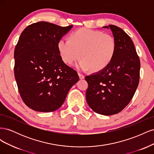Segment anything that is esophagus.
Wrapping results in <instances>:
<instances>
[{"label": "esophagus", "instance_id": "esophagus-1", "mask_svg": "<svg viewBox=\"0 0 154 154\" xmlns=\"http://www.w3.org/2000/svg\"><path fill=\"white\" fill-rule=\"evenodd\" d=\"M78 76H79V78H80V80H82V79H84V78H85V76L83 75V74H81V73H78Z\"/></svg>", "mask_w": 154, "mask_h": 154}]
</instances>
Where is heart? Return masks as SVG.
I'll return each mask as SVG.
<instances>
[{
    "mask_svg": "<svg viewBox=\"0 0 154 154\" xmlns=\"http://www.w3.org/2000/svg\"><path fill=\"white\" fill-rule=\"evenodd\" d=\"M58 49L63 61L72 65L82 58L76 67L99 71L112 61L117 45L113 36L100 31L82 28L72 32L71 40L63 37L58 42Z\"/></svg>",
    "mask_w": 154,
    "mask_h": 154,
    "instance_id": "b5f03b06",
    "label": "heart"
}]
</instances>
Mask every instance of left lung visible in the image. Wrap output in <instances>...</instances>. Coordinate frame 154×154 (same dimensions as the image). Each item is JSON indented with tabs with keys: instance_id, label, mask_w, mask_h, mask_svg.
<instances>
[{
	"instance_id": "1",
	"label": "left lung",
	"mask_w": 154,
	"mask_h": 154,
	"mask_svg": "<svg viewBox=\"0 0 154 154\" xmlns=\"http://www.w3.org/2000/svg\"><path fill=\"white\" fill-rule=\"evenodd\" d=\"M103 27L112 32L117 49L108 66L85 76L86 100L95 112L110 116L131 101L139 84L140 61L132 39L122 29L114 25Z\"/></svg>"
}]
</instances>
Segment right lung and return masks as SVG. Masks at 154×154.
Returning <instances> with one entry per match:
<instances>
[{
    "label": "right lung",
    "instance_id": "obj_1",
    "mask_svg": "<svg viewBox=\"0 0 154 154\" xmlns=\"http://www.w3.org/2000/svg\"><path fill=\"white\" fill-rule=\"evenodd\" d=\"M72 26L42 21L28 26L20 35L14 52L15 77L22 100L32 110H57L79 80L58 49V41Z\"/></svg>",
    "mask_w": 154,
    "mask_h": 154
}]
</instances>
